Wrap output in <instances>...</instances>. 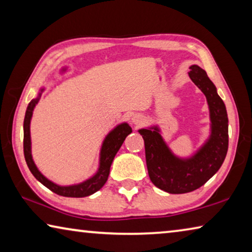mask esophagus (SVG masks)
I'll return each instance as SVG.
<instances>
[{"label": "esophagus", "mask_w": 252, "mask_h": 252, "mask_svg": "<svg viewBox=\"0 0 252 252\" xmlns=\"http://www.w3.org/2000/svg\"><path fill=\"white\" fill-rule=\"evenodd\" d=\"M131 120L134 123V125H141L143 121V117L141 116V114L136 113V114H133V117H132Z\"/></svg>", "instance_id": "obj_1"}]
</instances>
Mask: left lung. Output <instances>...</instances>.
<instances>
[{
  "mask_svg": "<svg viewBox=\"0 0 252 252\" xmlns=\"http://www.w3.org/2000/svg\"><path fill=\"white\" fill-rule=\"evenodd\" d=\"M189 76L206 95L210 110L211 135L207 143L192 158L182 160L169 150L158 127L139 130L144 140L150 180L159 189L174 194L203 186L220 169L228 151V116L222 99L201 67L191 65Z\"/></svg>",
  "mask_w": 252,
  "mask_h": 252,
  "instance_id": "obj_1",
  "label": "left lung"
}]
</instances>
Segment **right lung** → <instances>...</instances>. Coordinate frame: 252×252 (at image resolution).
<instances>
[{"instance_id": "obj_1", "label": "right lung", "mask_w": 252, "mask_h": 252, "mask_svg": "<svg viewBox=\"0 0 252 252\" xmlns=\"http://www.w3.org/2000/svg\"><path fill=\"white\" fill-rule=\"evenodd\" d=\"M39 99H33L30 102L25 112L24 118V136H23V150H24V158L27 161V164L30 169V171L39 180L42 185L45 186L48 189L53 191L54 193L59 195H63V197H71V198H83L91 195L92 193L96 192L100 190L104 183L108 180L109 173H110V167L112 164V161L116 157L119 149L121 148L123 141H125L127 134H130L132 129L127 123H122V125L118 126L116 129L112 130L110 133L106 135L103 144H102L101 149V157H100V168L99 171L94 177H92L89 180L84 181L83 183L70 187H61L55 185V183L48 180L43 174H42L37 168L34 164L32 155H31V138H30V122H31L33 109L35 104L37 103Z\"/></svg>"}]
</instances>
